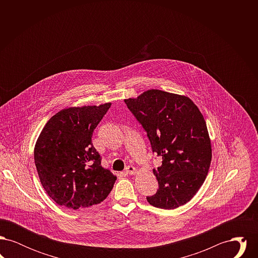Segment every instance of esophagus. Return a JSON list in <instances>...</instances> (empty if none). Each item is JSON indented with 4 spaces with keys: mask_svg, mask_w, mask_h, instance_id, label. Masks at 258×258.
<instances>
[{
    "mask_svg": "<svg viewBox=\"0 0 258 258\" xmlns=\"http://www.w3.org/2000/svg\"><path fill=\"white\" fill-rule=\"evenodd\" d=\"M124 172L127 175H134V174L136 173V168H135V166H133V165H127L125 167V169H124Z\"/></svg>",
    "mask_w": 258,
    "mask_h": 258,
    "instance_id": "obj_1",
    "label": "esophagus"
}]
</instances>
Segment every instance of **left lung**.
<instances>
[{
	"mask_svg": "<svg viewBox=\"0 0 258 258\" xmlns=\"http://www.w3.org/2000/svg\"><path fill=\"white\" fill-rule=\"evenodd\" d=\"M124 103L147 133L153 153L162 158L153 169L159 189L148 202L165 210L184 205L204 183L212 160L203 115L187 97L154 89Z\"/></svg>",
	"mask_w": 258,
	"mask_h": 258,
	"instance_id": "1",
	"label": "left lung"
}]
</instances>
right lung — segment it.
Instances as JSON below:
<instances>
[{"label":"right lung","mask_w":258,"mask_h":258,"mask_svg":"<svg viewBox=\"0 0 258 258\" xmlns=\"http://www.w3.org/2000/svg\"><path fill=\"white\" fill-rule=\"evenodd\" d=\"M111 103L71 107L53 117L43 127L35 147V163L41 184L57 204L71 210L103 201L116 176L101 166L92 135Z\"/></svg>","instance_id":"obj_1"}]
</instances>
